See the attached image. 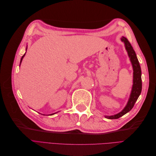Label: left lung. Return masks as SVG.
<instances>
[{"label":"left lung","instance_id":"obj_1","mask_svg":"<svg viewBox=\"0 0 156 156\" xmlns=\"http://www.w3.org/2000/svg\"><path fill=\"white\" fill-rule=\"evenodd\" d=\"M121 40L124 42L126 49L127 51V53L130 58V60L132 63L133 68V85L132 88L131 93L130 95L129 100L127 102V104L126 107L119 114H116L113 116H105L108 119H117L126 114L127 112L130 111L132 108L133 107L135 102L137 100L142 90V79H141V69L139 60L136 57L135 52L131 46L129 41L126 37H122Z\"/></svg>","mask_w":156,"mask_h":156}]
</instances>
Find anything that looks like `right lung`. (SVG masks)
Segmentation results:
<instances>
[{
	"instance_id": "right-lung-1",
	"label": "right lung",
	"mask_w": 156,
	"mask_h": 156,
	"mask_svg": "<svg viewBox=\"0 0 156 156\" xmlns=\"http://www.w3.org/2000/svg\"><path fill=\"white\" fill-rule=\"evenodd\" d=\"M25 54H24V55H23V56H22V58H21V61H22V60H23V57H24V56H25ZM53 114H55V113H53ZM53 114H51V115H53Z\"/></svg>"
}]
</instances>
